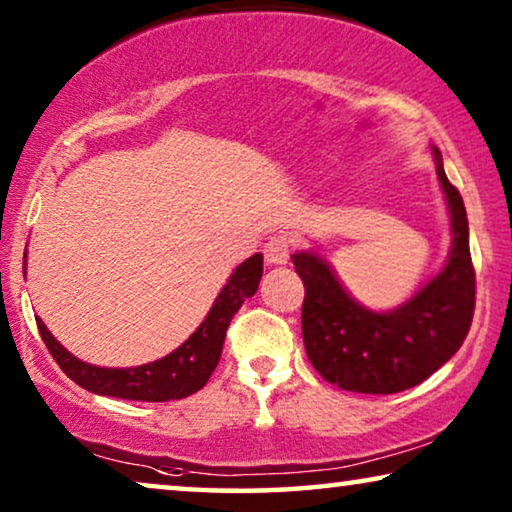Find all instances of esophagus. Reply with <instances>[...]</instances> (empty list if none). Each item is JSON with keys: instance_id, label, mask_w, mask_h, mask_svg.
Segmentation results:
<instances>
[{"instance_id": "34e87169", "label": "esophagus", "mask_w": 512, "mask_h": 512, "mask_svg": "<svg viewBox=\"0 0 512 512\" xmlns=\"http://www.w3.org/2000/svg\"><path fill=\"white\" fill-rule=\"evenodd\" d=\"M289 247H291V242H289V237H286V235L270 237V240L265 242V249H263L265 263H268V265H284L286 261H289Z\"/></svg>"}]
</instances>
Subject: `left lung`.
Here are the masks:
<instances>
[{
	"label": "left lung",
	"mask_w": 512,
	"mask_h": 512,
	"mask_svg": "<svg viewBox=\"0 0 512 512\" xmlns=\"http://www.w3.org/2000/svg\"><path fill=\"white\" fill-rule=\"evenodd\" d=\"M436 174L452 219V251L445 268L391 312L356 303L314 251L291 256L305 284L303 340L326 382L356 394H398L417 387L464 345L475 310V270L468 249L464 200L433 146Z\"/></svg>",
	"instance_id": "1"
}]
</instances>
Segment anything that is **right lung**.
Segmentation results:
<instances>
[{
    "instance_id": "add662e5",
    "label": "right lung",
    "mask_w": 512,
    "mask_h": 512,
    "mask_svg": "<svg viewBox=\"0 0 512 512\" xmlns=\"http://www.w3.org/2000/svg\"><path fill=\"white\" fill-rule=\"evenodd\" d=\"M263 277V256L254 254L247 258L230 275L228 284L216 296L212 310L205 321L195 328V333L184 345H179L172 354L163 359L144 363L135 368H100L76 359L58 340L53 338L46 324L37 319L41 340L55 363L62 368L69 380L79 387L93 391L97 396L128 398V401L163 403L174 398H186L195 394L212 377L216 363L221 359L223 340L230 326V319L240 310L242 303L251 298Z\"/></svg>"
}]
</instances>
